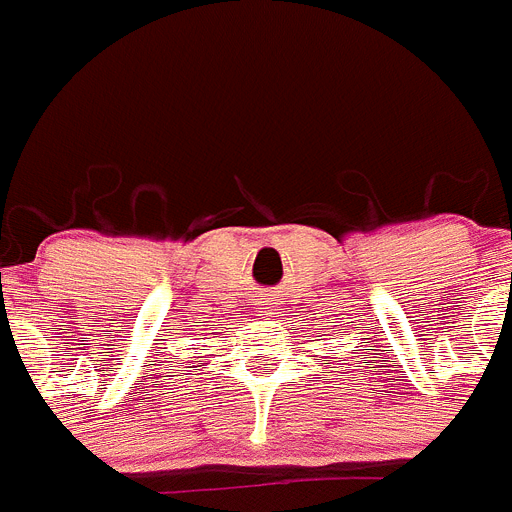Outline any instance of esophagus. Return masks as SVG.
<instances>
[{"mask_svg":"<svg viewBox=\"0 0 512 512\" xmlns=\"http://www.w3.org/2000/svg\"><path fill=\"white\" fill-rule=\"evenodd\" d=\"M256 305H259V310H261V312H266V315H271V307H274V302H271V297L261 295V297H259V302H256Z\"/></svg>","mask_w":512,"mask_h":512,"instance_id":"1","label":"esophagus"}]
</instances>
